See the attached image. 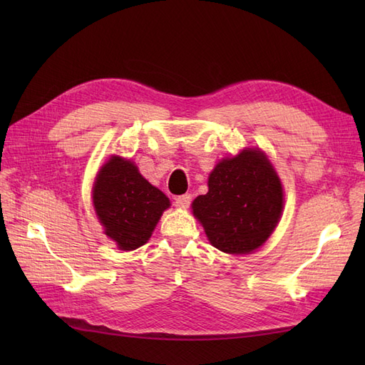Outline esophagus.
I'll return each instance as SVG.
<instances>
[{"label": "esophagus", "instance_id": "34e87169", "mask_svg": "<svg viewBox=\"0 0 365 365\" xmlns=\"http://www.w3.org/2000/svg\"><path fill=\"white\" fill-rule=\"evenodd\" d=\"M190 202H192V195L190 193H185L182 196L175 197V205L180 207V208H187L190 205Z\"/></svg>", "mask_w": 365, "mask_h": 365}]
</instances>
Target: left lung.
<instances>
[{
    "label": "left lung",
    "mask_w": 365,
    "mask_h": 365,
    "mask_svg": "<svg viewBox=\"0 0 365 365\" xmlns=\"http://www.w3.org/2000/svg\"><path fill=\"white\" fill-rule=\"evenodd\" d=\"M192 207L213 247L247 254L262 247L277 225L283 189L263 152L247 149L216 165L208 192L197 196Z\"/></svg>",
    "instance_id": "left-lung-1"
}]
</instances>
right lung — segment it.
<instances>
[{"mask_svg":"<svg viewBox=\"0 0 365 365\" xmlns=\"http://www.w3.org/2000/svg\"><path fill=\"white\" fill-rule=\"evenodd\" d=\"M93 202L105 235L125 251L145 245L170 205L169 197L143 178L134 163L120 157H113L98 172Z\"/></svg>","mask_w":365,"mask_h":365,"instance_id":"right-lung-1","label":"right lung"}]
</instances>
